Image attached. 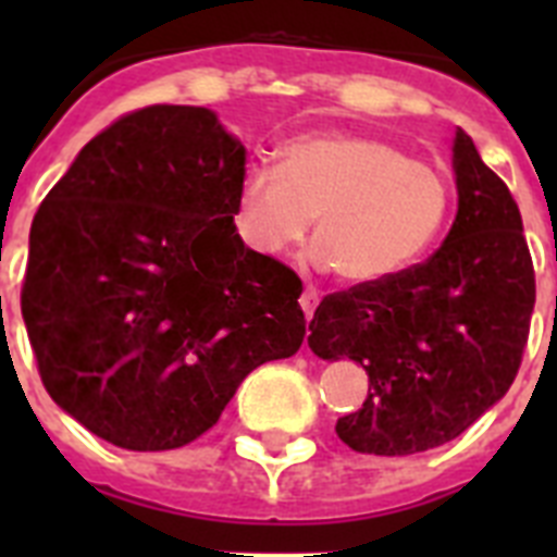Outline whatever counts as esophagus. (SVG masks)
Returning a JSON list of instances; mask_svg holds the SVG:
<instances>
[{"label": "esophagus", "instance_id": "obj_1", "mask_svg": "<svg viewBox=\"0 0 557 557\" xmlns=\"http://www.w3.org/2000/svg\"><path fill=\"white\" fill-rule=\"evenodd\" d=\"M318 301H321V295H318V289H314V287L304 289L301 309H304V314H307V321L314 314V309H318Z\"/></svg>", "mask_w": 557, "mask_h": 557}]
</instances>
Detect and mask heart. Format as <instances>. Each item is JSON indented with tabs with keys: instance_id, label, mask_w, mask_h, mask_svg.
Here are the masks:
<instances>
[{
	"instance_id": "heart-1",
	"label": "heart",
	"mask_w": 557,
	"mask_h": 557,
	"mask_svg": "<svg viewBox=\"0 0 557 557\" xmlns=\"http://www.w3.org/2000/svg\"><path fill=\"white\" fill-rule=\"evenodd\" d=\"M451 209L437 166L357 133H312L287 141L275 166L245 170L234 225L250 253L278 259L312 228L309 262L354 287L405 273L435 245Z\"/></svg>"
}]
</instances>
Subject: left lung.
<instances>
[{"label":"left lung","instance_id":"1","mask_svg":"<svg viewBox=\"0 0 557 557\" xmlns=\"http://www.w3.org/2000/svg\"><path fill=\"white\" fill-rule=\"evenodd\" d=\"M457 218L421 264L326 295L309 348L366 368L362 410L337 421L354 451L405 457L455 441L513 385L535 273L513 195L466 131L451 147Z\"/></svg>","mask_w":557,"mask_h":557}]
</instances>
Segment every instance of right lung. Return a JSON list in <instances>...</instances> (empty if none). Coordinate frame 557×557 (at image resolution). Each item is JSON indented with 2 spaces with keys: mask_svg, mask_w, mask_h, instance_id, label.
Returning <instances> with one entry per match:
<instances>
[{
  "mask_svg": "<svg viewBox=\"0 0 557 557\" xmlns=\"http://www.w3.org/2000/svg\"><path fill=\"white\" fill-rule=\"evenodd\" d=\"M245 147L198 106L125 113L29 228L22 318L58 407L131 451L191 444L307 321L287 264L236 234Z\"/></svg>",
  "mask_w": 557,
  "mask_h": 557,
  "instance_id": "right-lung-1",
  "label": "right lung"
}]
</instances>
